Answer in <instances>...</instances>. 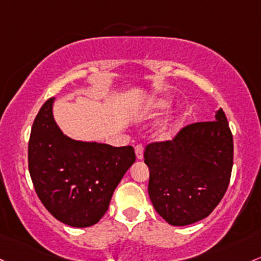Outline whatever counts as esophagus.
I'll list each match as a JSON object with an SVG mask.
<instances>
[{"mask_svg": "<svg viewBox=\"0 0 261 261\" xmlns=\"http://www.w3.org/2000/svg\"><path fill=\"white\" fill-rule=\"evenodd\" d=\"M135 152H136L137 160H142V159H144V145H141V144L136 145Z\"/></svg>", "mask_w": 261, "mask_h": 261, "instance_id": "34e87169", "label": "esophagus"}]
</instances>
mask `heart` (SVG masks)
Wrapping results in <instances>:
<instances>
[{
    "instance_id": "heart-1",
    "label": "heart",
    "mask_w": 261,
    "mask_h": 261,
    "mask_svg": "<svg viewBox=\"0 0 261 261\" xmlns=\"http://www.w3.org/2000/svg\"><path fill=\"white\" fill-rule=\"evenodd\" d=\"M168 105H170V101H168L167 99L165 98L153 99L145 105L144 111L153 113V111H160V110H163V109L168 108ZM173 131H174V121L171 119V117H167V119L163 120L161 124L159 125V128H157V135L162 137V139H166V137H170L172 135Z\"/></svg>"
}]
</instances>
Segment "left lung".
Here are the masks:
<instances>
[{
    "label": "left lung",
    "mask_w": 261,
    "mask_h": 261,
    "mask_svg": "<svg viewBox=\"0 0 261 261\" xmlns=\"http://www.w3.org/2000/svg\"><path fill=\"white\" fill-rule=\"evenodd\" d=\"M233 148L222 109L214 121L187 125L173 140L146 146L148 196L157 213L177 227L210 216L227 192Z\"/></svg>",
    "instance_id": "left-lung-1"
}]
</instances>
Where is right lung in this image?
I'll return each mask as SVG.
<instances>
[{
  "label": "right lung",
  "mask_w": 261,
  "mask_h": 261,
  "mask_svg": "<svg viewBox=\"0 0 261 261\" xmlns=\"http://www.w3.org/2000/svg\"><path fill=\"white\" fill-rule=\"evenodd\" d=\"M54 98L37 114L28 142V168L47 211L70 227L96 224L114 191L135 162L133 146L84 142L62 133L53 117Z\"/></svg>",
  "instance_id": "obj_1"
}]
</instances>
